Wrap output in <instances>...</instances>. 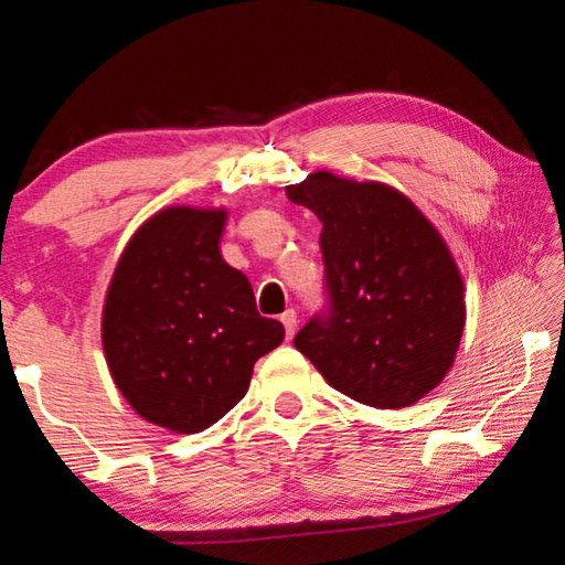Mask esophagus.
<instances>
[{"label":"esophagus","instance_id":"34e87169","mask_svg":"<svg viewBox=\"0 0 565 565\" xmlns=\"http://www.w3.org/2000/svg\"><path fill=\"white\" fill-rule=\"evenodd\" d=\"M281 323H284V329H286V339H291L294 333H296V327H299V317H296L294 309H286L281 313Z\"/></svg>","mask_w":565,"mask_h":565}]
</instances>
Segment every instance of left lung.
Segmentation results:
<instances>
[{
    "mask_svg": "<svg viewBox=\"0 0 565 565\" xmlns=\"http://www.w3.org/2000/svg\"><path fill=\"white\" fill-rule=\"evenodd\" d=\"M286 196L323 224L329 291V311L306 323L294 347L359 404H416L454 366L466 323L463 279L441 234L381 181L313 171Z\"/></svg>",
    "mask_w": 565,
    "mask_h": 565,
    "instance_id": "left-lung-1",
    "label": "left lung"
}]
</instances>
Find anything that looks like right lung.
Returning a JSON list of instances; mask_svg holds the SVG:
<instances>
[{
  "label": "right lung",
  "mask_w": 565,
  "mask_h": 565,
  "mask_svg": "<svg viewBox=\"0 0 565 565\" xmlns=\"http://www.w3.org/2000/svg\"><path fill=\"white\" fill-rule=\"evenodd\" d=\"M226 209L169 206L129 238L102 313L111 379L141 418L199 434L244 398L284 341L246 276L218 252Z\"/></svg>",
  "instance_id": "1"
}]
</instances>
